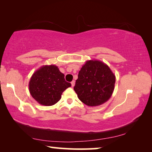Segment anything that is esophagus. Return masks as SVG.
I'll return each mask as SVG.
<instances>
[{
	"instance_id": "34e87169",
	"label": "esophagus",
	"mask_w": 152,
	"mask_h": 152,
	"mask_svg": "<svg viewBox=\"0 0 152 152\" xmlns=\"http://www.w3.org/2000/svg\"><path fill=\"white\" fill-rule=\"evenodd\" d=\"M71 84H72V86H74V85H75V81H74V80H73L72 82H71Z\"/></svg>"
}]
</instances>
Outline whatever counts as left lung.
<instances>
[{
    "instance_id": "obj_1",
    "label": "left lung",
    "mask_w": 152,
    "mask_h": 152,
    "mask_svg": "<svg viewBox=\"0 0 152 152\" xmlns=\"http://www.w3.org/2000/svg\"><path fill=\"white\" fill-rule=\"evenodd\" d=\"M78 76L74 90L78 99L87 106H99L112 96L115 76L102 61H86L79 71Z\"/></svg>"
}]
</instances>
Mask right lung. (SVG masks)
Returning <instances> with one entry per match:
<instances>
[{"mask_svg":"<svg viewBox=\"0 0 152 152\" xmlns=\"http://www.w3.org/2000/svg\"><path fill=\"white\" fill-rule=\"evenodd\" d=\"M71 84L56 65H45L36 70L29 82V92L38 103L51 106L60 101L62 92Z\"/></svg>","mask_w":152,"mask_h":152,"instance_id":"obj_1","label":"right lung"}]
</instances>
